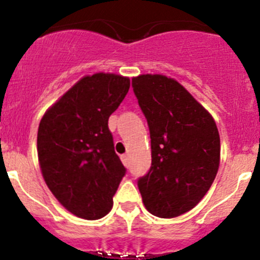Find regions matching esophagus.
<instances>
[{
  "mask_svg": "<svg viewBox=\"0 0 260 260\" xmlns=\"http://www.w3.org/2000/svg\"><path fill=\"white\" fill-rule=\"evenodd\" d=\"M121 160H122V164L125 165L126 168H128V165H130V158H128V155H122L121 156Z\"/></svg>",
  "mask_w": 260,
  "mask_h": 260,
  "instance_id": "1",
  "label": "esophagus"
}]
</instances>
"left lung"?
<instances>
[{"instance_id":"left-lung-1","label":"left lung","mask_w":260,"mask_h":260,"mask_svg":"<svg viewBox=\"0 0 260 260\" xmlns=\"http://www.w3.org/2000/svg\"><path fill=\"white\" fill-rule=\"evenodd\" d=\"M133 88L146 116L152 164L138 180L148 212L177 217L210 190L220 165V135L215 119L173 78L143 74Z\"/></svg>"}]
</instances>
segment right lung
Listing matches in <instances>:
<instances>
[{"instance_id": "1", "label": "right lung", "mask_w": 260, "mask_h": 260, "mask_svg": "<svg viewBox=\"0 0 260 260\" xmlns=\"http://www.w3.org/2000/svg\"><path fill=\"white\" fill-rule=\"evenodd\" d=\"M130 88V79L112 73L86 75L43 116L38 157L57 201L80 219L98 220L113 207L126 169L117 153L108 119Z\"/></svg>"}]
</instances>
